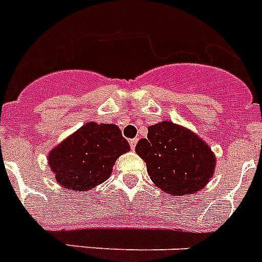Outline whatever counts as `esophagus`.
<instances>
[{"label":"esophagus","instance_id":"34e87169","mask_svg":"<svg viewBox=\"0 0 262 262\" xmlns=\"http://www.w3.org/2000/svg\"><path fill=\"white\" fill-rule=\"evenodd\" d=\"M129 142H130V148H132V149H135L136 145H137V142H138V138H132V140Z\"/></svg>","mask_w":262,"mask_h":262}]
</instances>
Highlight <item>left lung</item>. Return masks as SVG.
Masks as SVG:
<instances>
[{"instance_id": "left-lung-1", "label": "left lung", "mask_w": 262, "mask_h": 262, "mask_svg": "<svg viewBox=\"0 0 262 262\" xmlns=\"http://www.w3.org/2000/svg\"><path fill=\"white\" fill-rule=\"evenodd\" d=\"M136 153L155 186L172 196L203 190L215 172L216 157L207 142L171 121L148 127V138L137 142Z\"/></svg>"}]
</instances>
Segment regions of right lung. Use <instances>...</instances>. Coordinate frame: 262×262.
<instances>
[{"label": "right lung", "mask_w": 262, "mask_h": 262, "mask_svg": "<svg viewBox=\"0 0 262 262\" xmlns=\"http://www.w3.org/2000/svg\"><path fill=\"white\" fill-rule=\"evenodd\" d=\"M130 145L113 124L87 122L48 153V165L63 188L87 191L106 182Z\"/></svg>", "instance_id": "1"}]
</instances>
